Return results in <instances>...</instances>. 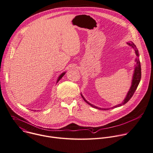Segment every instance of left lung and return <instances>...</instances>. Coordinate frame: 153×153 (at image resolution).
<instances>
[{
  "label": "left lung",
  "mask_w": 153,
  "mask_h": 153,
  "mask_svg": "<svg viewBox=\"0 0 153 153\" xmlns=\"http://www.w3.org/2000/svg\"><path fill=\"white\" fill-rule=\"evenodd\" d=\"M127 44L131 46L135 51V54L137 56V58L135 59V62H136V65H134V73H133V78H132V80H131V86L129 89V91H128L127 95H126V98H124V100L123 101V102L118 104V105H117L112 108H98L95 105H93L92 104H91L90 103H89L88 101L85 98V97L83 96V95L82 94V93L80 94H81V96L83 98L84 101H85V102L86 103H88L89 105L91 106L92 107H93L94 108H95V109H100V110H104V111H106V110H109L110 109H114V108H118V107H120L124 105H125L126 103H127L128 101H129V100L132 97L133 94L134 93L135 91L136 90L139 84V82H140V78H141V67H140V61H139V52H138V50L137 48H136V46L135 45V44L130 41L129 42H127Z\"/></svg>",
  "instance_id": "8db88e82"
}]
</instances>
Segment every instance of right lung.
<instances>
[{
	"label": "right lung",
	"mask_w": 153,
	"mask_h": 153,
	"mask_svg": "<svg viewBox=\"0 0 153 153\" xmlns=\"http://www.w3.org/2000/svg\"><path fill=\"white\" fill-rule=\"evenodd\" d=\"M65 73H66V72H64V73H62L61 74H60V76H59V77H58V79H57V81H56V83H58V82H59V81L61 80V78H62V77H63L64 75H65Z\"/></svg>",
	"instance_id": "obj_1"
}]
</instances>
